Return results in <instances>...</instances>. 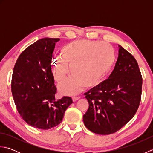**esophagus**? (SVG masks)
<instances>
[{
  "label": "esophagus",
  "mask_w": 153,
  "mask_h": 153,
  "mask_svg": "<svg viewBox=\"0 0 153 153\" xmlns=\"http://www.w3.org/2000/svg\"><path fill=\"white\" fill-rule=\"evenodd\" d=\"M79 99H80L79 97H72V100H73L74 102L76 101V100H77Z\"/></svg>",
  "instance_id": "34e87169"
}]
</instances>
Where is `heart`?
Listing matches in <instances>:
<instances>
[{"label": "heart", "mask_w": 153, "mask_h": 153, "mask_svg": "<svg viewBox=\"0 0 153 153\" xmlns=\"http://www.w3.org/2000/svg\"><path fill=\"white\" fill-rule=\"evenodd\" d=\"M61 56L53 62L54 79L61 83L71 74V79L60 85L64 93L76 94L83 87H93L101 82L111 70L116 60L113 47L107 43L88 40L76 41L61 49Z\"/></svg>", "instance_id": "1"}]
</instances>
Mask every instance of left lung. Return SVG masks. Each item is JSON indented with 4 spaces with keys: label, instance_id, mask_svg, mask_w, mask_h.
<instances>
[{
    "label": "left lung",
    "instance_id": "obj_1",
    "mask_svg": "<svg viewBox=\"0 0 153 153\" xmlns=\"http://www.w3.org/2000/svg\"><path fill=\"white\" fill-rule=\"evenodd\" d=\"M118 47V60L108 79L84 94L89 102L84 124L97 134L120 130L134 116L141 102L143 79L138 64L128 51Z\"/></svg>",
    "mask_w": 153,
    "mask_h": 153
}]
</instances>
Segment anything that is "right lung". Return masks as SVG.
<instances>
[{"label": "right lung", "instance_id": "1", "mask_svg": "<svg viewBox=\"0 0 153 153\" xmlns=\"http://www.w3.org/2000/svg\"><path fill=\"white\" fill-rule=\"evenodd\" d=\"M60 39L44 38L27 47L13 70L11 89L15 105L23 120L39 129H48L61 123L70 97L55 100L51 61L55 44Z\"/></svg>", "mask_w": 153, "mask_h": 153}]
</instances>
